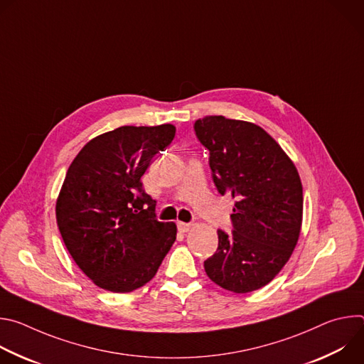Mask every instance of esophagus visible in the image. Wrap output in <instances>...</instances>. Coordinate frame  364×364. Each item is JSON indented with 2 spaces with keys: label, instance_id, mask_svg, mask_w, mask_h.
I'll use <instances>...</instances> for the list:
<instances>
[{
  "label": "esophagus",
  "instance_id": "esophagus-1",
  "mask_svg": "<svg viewBox=\"0 0 364 364\" xmlns=\"http://www.w3.org/2000/svg\"><path fill=\"white\" fill-rule=\"evenodd\" d=\"M178 230L181 233H187L191 230V225L190 223H184V222H178Z\"/></svg>",
  "mask_w": 364,
  "mask_h": 364
}]
</instances>
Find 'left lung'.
I'll use <instances>...</instances> for the list:
<instances>
[{"mask_svg": "<svg viewBox=\"0 0 364 364\" xmlns=\"http://www.w3.org/2000/svg\"><path fill=\"white\" fill-rule=\"evenodd\" d=\"M210 151L213 181L235 198L232 235L218 230L204 271L219 287L246 294L269 284L291 257L302 226V184L281 145L259 125L205 117L194 124Z\"/></svg>", "mask_w": 364, "mask_h": 364, "instance_id": "left-lung-1", "label": "left lung"}]
</instances>
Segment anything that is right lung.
Here are the masks:
<instances>
[{
	"instance_id": "1",
	"label": "right lung",
	"mask_w": 364,
	"mask_h": 364,
	"mask_svg": "<svg viewBox=\"0 0 364 364\" xmlns=\"http://www.w3.org/2000/svg\"><path fill=\"white\" fill-rule=\"evenodd\" d=\"M174 135L171 124L119 127L92 138L66 173L58 226L76 265L102 289L125 294L145 285L176 242V223L155 219V200L141 183Z\"/></svg>"
}]
</instances>
